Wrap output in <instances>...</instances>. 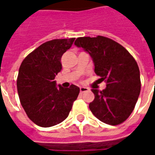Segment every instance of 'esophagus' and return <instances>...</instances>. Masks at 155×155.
<instances>
[{
    "label": "esophagus",
    "mask_w": 155,
    "mask_h": 155,
    "mask_svg": "<svg viewBox=\"0 0 155 155\" xmlns=\"http://www.w3.org/2000/svg\"><path fill=\"white\" fill-rule=\"evenodd\" d=\"M89 91V89L86 87H84V86H81V87H80V91H81V93H84V92H85V91Z\"/></svg>",
    "instance_id": "obj_1"
}]
</instances>
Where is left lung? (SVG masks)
<instances>
[{"mask_svg":"<svg viewBox=\"0 0 155 155\" xmlns=\"http://www.w3.org/2000/svg\"><path fill=\"white\" fill-rule=\"evenodd\" d=\"M74 45L90 54L95 74L106 82L103 91L92 89L94 100L89 104L90 110L104 123H123L133 112L140 93L137 62L125 48L104 36L79 37Z\"/></svg>","mask_w":155,"mask_h":155,"instance_id":"obj_1","label":"left lung"}]
</instances>
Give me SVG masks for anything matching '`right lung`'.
I'll use <instances>...</instances> for the list:
<instances>
[{
  "label": "right lung",
  "mask_w": 155,
  "mask_h": 155,
  "mask_svg": "<svg viewBox=\"0 0 155 155\" xmlns=\"http://www.w3.org/2000/svg\"><path fill=\"white\" fill-rule=\"evenodd\" d=\"M74 38L55 39L41 45L26 56L20 66L17 91L29 119L39 126L51 127L69 115L80 88L56 86L55 75L61 71L62 54Z\"/></svg>",
  "instance_id": "obj_1"
}]
</instances>
